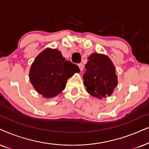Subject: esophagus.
Instances as JSON below:
<instances>
[{
	"instance_id": "1",
	"label": "esophagus",
	"mask_w": 149,
	"mask_h": 149,
	"mask_svg": "<svg viewBox=\"0 0 149 149\" xmlns=\"http://www.w3.org/2000/svg\"><path fill=\"white\" fill-rule=\"evenodd\" d=\"M78 67H79V68H80L81 71H82L83 70V69H84V65H83V64H82V63L79 64L78 65Z\"/></svg>"
}]
</instances>
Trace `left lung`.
I'll return each instance as SVG.
<instances>
[{"label": "left lung", "mask_w": 149, "mask_h": 149, "mask_svg": "<svg viewBox=\"0 0 149 149\" xmlns=\"http://www.w3.org/2000/svg\"><path fill=\"white\" fill-rule=\"evenodd\" d=\"M88 59L83 76L86 91L99 99L110 96L118 84L113 63L106 55L97 53H93Z\"/></svg>", "instance_id": "1"}]
</instances>
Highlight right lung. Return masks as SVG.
Segmentation results:
<instances>
[{
	"mask_svg": "<svg viewBox=\"0 0 149 149\" xmlns=\"http://www.w3.org/2000/svg\"><path fill=\"white\" fill-rule=\"evenodd\" d=\"M80 71L78 65L65 60L58 49L46 48L35 58L29 78L37 93L52 98L62 92L67 80Z\"/></svg>",
	"mask_w": 149,
	"mask_h": 149,
	"instance_id": "1",
	"label": "right lung"
}]
</instances>
